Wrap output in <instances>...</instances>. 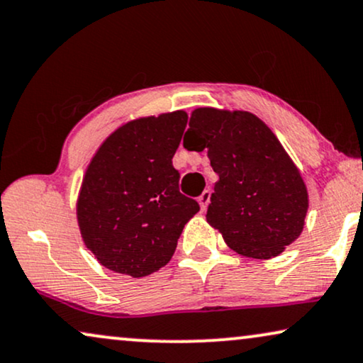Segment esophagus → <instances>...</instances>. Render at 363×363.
Returning <instances> with one entry per match:
<instances>
[{
	"label": "esophagus",
	"mask_w": 363,
	"mask_h": 363,
	"mask_svg": "<svg viewBox=\"0 0 363 363\" xmlns=\"http://www.w3.org/2000/svg\"><path fill=\"white\" fill-rule=\"evenodd\" d=\"M209 201H211V192L204 191L199 196V199H197V202H199V206H201V211H206V207H207V204H209Z\"/></svg>",
	"instance_id": "obj_1"
}]
</instances>
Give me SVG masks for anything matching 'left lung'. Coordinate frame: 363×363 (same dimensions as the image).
I'll use <instances>...</instances> for the list:
<instances>
[{
	"label": "left lung",
	"mask_w": 363,
	"mask_h": 363,
	"mask_svg": "<svg viewBox=\"0 0 363 363\" xmlns=\"http://www.w3.org/2000/svg\"><path fill=\"white\" fill-rule=\"evenodd\" d=\"M182 144L206 149L219 176L206 219L232 250L272 259L302 234L307 186L262 119L249 111L197 108Z\"/></svg>",
	"instance_id": "1"
}]
</instances>
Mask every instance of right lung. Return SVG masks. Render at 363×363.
Masks as SVG:
<instances>
[{
	"label": "right lung",
	"mask_w": 363,
	"mask_h": 363,
	"mask_svg": "<svg viewBox=\"0 0 363 363\" xmlns=\"http://www.w3.org/2000/svg\"><path fill=\"white\" fill-rule=\"evenodd\" d=\"M186 124L182 109L131 119L89 161L76 217L84 245L103 267L131 277L157 272L199 212L194 199L179 192L172 167Z\"/></svg>",
	"instance_id": "right-lung-1"
}]
</instances>
